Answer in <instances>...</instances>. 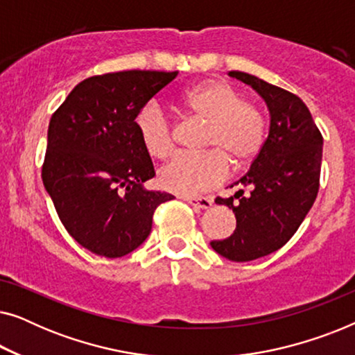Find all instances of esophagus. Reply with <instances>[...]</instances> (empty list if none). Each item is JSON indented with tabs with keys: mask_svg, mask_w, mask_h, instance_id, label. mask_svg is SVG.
Instances as JSON below:
<instances>
[{
	"mask_svg": "<svg viewBox=\"0 0 355 355\" xmlns=\"http://www.w3.org/2000/svg\"><path fill=\"white\" fill-rule=\"evenodd\" d=\"M184 202L191 203L192 207L198 208H210L213 205V200L210 197H191V196H181Z\"/></svg>",
	"mask_w": 355,
	"mask_h": 355,
	"instance_id": "1",
	"label": "esophagus"
}]
</instances>
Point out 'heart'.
I'll return each mask as SVG.
<instances>
[{"label": "heart", "instance_id": "heart-1", "mask_svg": "<svg viewBox=\"0 0 355 355\" xmlns=\"http://www.w3.org/2000/svg\"><path fill=\"white\" fill-rule=\"evenodd\" d=\"M179 106L193 118L207 121L202 153H181L162 171L159 184L166 191L196 196L220 186L234 169L252 164L265 144V119L259 108L234 85L211 79L191 87L179 96ZM135 132L145 153L168 158L176 148L171 121L158 105L148 103L135 118Z\"/></svg>", "mask_w": 355, "mask_h": 355}]
</instances>
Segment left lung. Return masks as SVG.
<instances>
[{"label":"left lung","mask_w":355,"mask_h":355,"mask_svg":"<svg viewBox=\"0 0 355 355\" xmlns=\"http://www.w3.org/2000/svg\"><path fill=\"white\" fill-rule=\"evenodd\" d=\"M230 76L254 87L270 110V134L249 171L230 198L216 197L236 215V230L213 250L232 261H250L281 249L312 208L320 187L323 137L297 95L245 74ZM234 187V186H231Z\"/></svg>","instance_id":"left-lung-1"}]
</instances>
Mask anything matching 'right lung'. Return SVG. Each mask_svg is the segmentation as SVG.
<instances>
[{
	"label": "right lung",
	"instance_id": "add662e5",
	"mask_svg": "<svg viewBox=\"0 0 355 355\" xmlns=\"http://www.w3.org/2000/svg\"><path fill=\"white\" fill-rule=\"evenodd\" d=\"M178 72L92 76L67 95L48 125L42 179L66 231L84 249L119 259L142 244L153 213L174 196L145 191L152 159L135 132L145 103Z\"/></svg>",
	"mask_w": 355,
	"mask_h": 355
}]
</instances>
